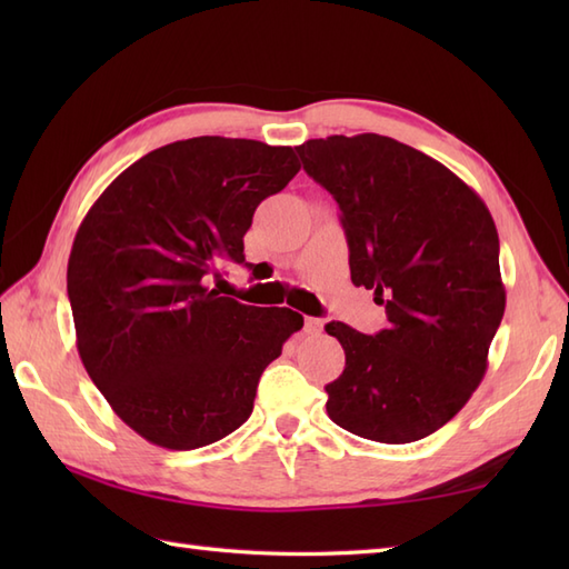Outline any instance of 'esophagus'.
I'll return each instance as SVG.
<instances>
[{
  "instance_id": "34e87169",
  "label": "esophagus",
  "mask_w": 569,
  "mask_h": 569,
  "mask_svg": "<svg viewBox=\"0 0 569 569\" xmlns=\"http://www.w3.org/2000/svg\"><path fill=\"white\" fill-rule=\"evenodd\" d=\"M306 332H308V335L322 332V320H318V318H306Z\"/></svg>"
}]
</instances>
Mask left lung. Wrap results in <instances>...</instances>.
Listing matches in <instances>:
<instances>
[{"label":"left lung","mask_w":569,"mask_h":569,"mask_svg":"<svg viewBox=\"0 0 569 569\" xmlns=\"http://www.w3.org/2000/svg\"><path fill=\"white\" fill-rule=\"evenodd\" d=\"M296 151L340 204L352 283L389 318L377 335L325 328L347 359L325 386L328 416L373 442L428 438L489 367L506 308L493 217L450 168L389 137L335 134Z\"/></svg>","instance_id":"obj_1"}]
</instances>
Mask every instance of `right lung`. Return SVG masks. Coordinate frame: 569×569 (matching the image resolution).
Returning a JSON list of instances; mask_svg holds the SVG:
<instances>
[{
  "instance_id": "obj_1",
  "label": "right lung",
  "mask_w": 569,
  "mask_h": 569,
  "mask_svg": "<svg viewBox=\"0 0 569 569\" xmlns=\"http://www.w3.org/2000/svg\"><path fill=\"white\" fill-rule=\"evenodd\" d=\"M300 171L291 147L173 141L119 173L78 227L68 298L78 352L127 426L166 450H196L253 410L263 369L303 316L241 306L208 286L244 263L253 210Z\"/></svg>"
}]
</instances>
